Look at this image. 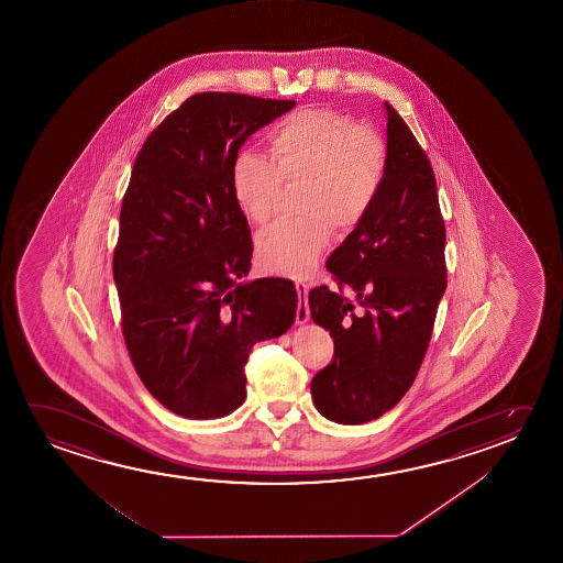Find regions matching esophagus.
I'll return each instance as SVG.
<instances>
[{
  "instance_id": "34e87169",
  "label": "esophagus",
  "mask_w": 563,
  "mask_h": 563,
  "mask_svg": "<svg viewBox=\"0 0 563 563\" xmlns=\"http://www.w3.org/2000/svg\"><path fill=\"white\" fill-rule=\"evenodd\" d=\"M296 290H298V308H296V323H306L310 320V306H308V285L306 283H296Z\"/></svg>"
}]
</instances>
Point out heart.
Listing matches in <instances>:
<instances>
[{"label": "heart", "instance_id": "1", "mask_svg": "<svg viewBox=\"0 0 563 563\" xmlns=\"http://www.w3.org/2000/svg\"><path fill=\"white\" fill-rule=\"evenodd\" d=\"M388 167L386 142L349 114L302 109L271 134V159L240 152L230 167L232 195L253 224H267L285 187H302L300 222H280L257 238L261 267L302 278L328 247L331 230L351 232L371 212Z\"/></svg>", "mask_w": 563, "mask_h": 563}]
</instances>
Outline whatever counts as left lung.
Segmentation results:
<instances>
[{
  "label": "left lung",
  "mask_w": 563,
  "mask_h": 563,
  "mask_svg": "<svg viewBox=\"0 0 563 563\" xmlns=\"http://www.w3.org/2000/svg\"><path fill=\"white\" fill-rule=\"evenodd\" d=\"M388 111V167L371 212L329 255L338 290L308 295L312 320L333 339L331 363L313 376L321 416L361 424L384 416L416 380L446 290L433 167L398 111Z\"/></svg>",
  "instance_id": "1"
}]
</instances>
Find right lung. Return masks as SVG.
I'll use <instances>...</instances> for the list:
<instances>
[{
	"instance_id": "1",
	"label": "right lung",
	"mask_w": 563,
	"mask_h": 563,
	"mask_svg": "<svg viewBox=\"0 0 563 563\" xmlns=\"http://www.w3.org/2000/svg\"><path fill=\"white\" fill-rule=\"evenodd\" d=\"M295 104L190 96L132 167L113 253L122 338L142 384L177 416L217 419L242 406L251 349L295 323L292 280L240 283L253 242L230 187L243 142Z\"/></svg>"
}]
</instances>
